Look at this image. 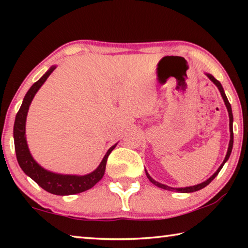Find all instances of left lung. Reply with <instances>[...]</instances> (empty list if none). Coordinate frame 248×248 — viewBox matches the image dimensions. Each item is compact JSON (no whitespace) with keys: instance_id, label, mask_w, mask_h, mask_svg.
<instances>
[{"instance_id":"1","label":"left lung","mask_w":248,"mask_h":248,"mask_svg":"<svg viewBox=\"0 0 248 248\" xmlns=\"http://www.w3.org/2000/svg\"><path fill=\"white\" fill-rule=\"evenodd\" d=\"M207 75H208V78H209L210 79H211V81H212L213 83H215L216 85L217 86V89H219L220 93H221V95H222V97H223V100H224V103H225V105H226V108H228V111H229L231 139H230V144H229L228 153H226V156H225V158H224L223 163H222L221 166L219 167V169H217V170L216 171V173L213 174L209 179L205 180V182L201 183V184H199V185H196V186H190V187H186V188H171V187H169V186H165V185H163V184H159V183H157V182H155V180H154L152 177H151V176H150L148 173H146V170H145L146 177L149 178L150 182L152 183V184H154L155 186H157V187H159V188H163V189H165V190H176V191H179V192H194V191H198V190H200V189H202V188H204L205 186H208V185H209L210 183H211L212 180L217 177V175L219 174V171L221 170L222 167H223L224 163H225L226 161H228L229 157H230V155H231V152H232V148H233V115H232V108H231V105H230V103H229V100H228V98H226V95H225V93H224L223 87H222L221 83H220L219 81H217V78H215V77H213V75H211V74H207Z\"/></svg>"}]
</instances>
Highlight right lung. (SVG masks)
I'll return each mask as SVG.
<instances>
[{"mask_svg":"<svg viewBox=\"0 0 248 248\" xmlns=\"http://www.w3.org/2000/svg\"><path fill=\"white\" fill-rule=\"evenodd\" d=\"M54 69L56 68L53 66L39 81L32 84V86L29 89L26 96L24 97L23 104L19 108L17 115H16L14 124L15 152L20 169L24 170L25 174L35 180L43 189L50 192V194L59 196L74 195L90 189V188L95 186L103 178L105 169H106L107 158L109 154L111 153V151L115 149L116 145L111 146L108 150V152L104 156L102 163H100L97 169L93 173L85 176L54 174L51 173V171L44 170L43 167L37 164L31 153H29L26 138H25V123H26V116L29 109V105H31L33 96H35L37 91L46 82V79L49 78V75L53 72Z\"/></svg>","mask_w":248,"mask_h":248,"instance_id":"1","label":"right lung"}]
</instances>
